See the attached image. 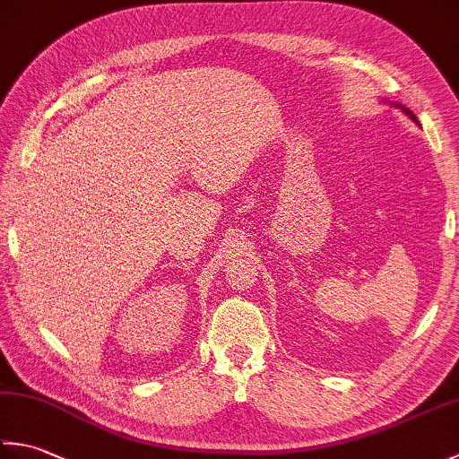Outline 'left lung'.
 I'll return each mask as SVG.
<instances>
[{
  "instance_id": "obj_1",
  "label": "left lung",
  "mask_w": 459,
  "mask_h": 459,
  "mask_svg": "<svg viewBox=\"0 0 459 459\" xmlns=\"http://www.w3.org/2000/svg\"><path fill=\"white\" fill-rule=\"evenodd\" d=\"M404 112H406V114H408V116H411V118H412V120H414V122H418V120H416V116H414V114H412V112H411V110H406V108H404Z\"/></svg>"
}]
</instances>
